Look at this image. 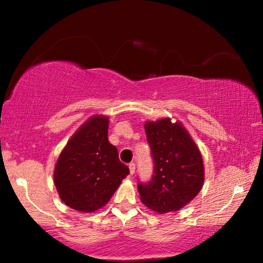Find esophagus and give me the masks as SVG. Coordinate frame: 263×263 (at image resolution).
Segmentation results:
<instances>
[{
	"instance_id": "obj_1",
	"label": "esophagus",
	"mask_w": 263,
	"mask_h": 263,
	"mask_svg": "<svg viewBox=\"0 0 263 263\" xmlns=\"http://www.w3.org/2000/svg\"><path fill=\"white\" fill-rule=\"evenodd\" d=\"M135 166H136L135 163H130V164H129V170H130V174H132V175L135 172Z\"/></svg>"
}]
</instances>
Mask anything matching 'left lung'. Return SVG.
<instances>
[{
	"mask_svg": "<svg viewBox=\"0 0 263 263\" xmlns=\"http://www.w3.org/2000/svg\"><path fill=\"white\" fill-rule=\"evenodd\" d=\"M145 132L153 175L147 183L138 182L140 197L146 207L158 213L177 211L202 188V157L185 129L168 118L147 122Z\"/></svg>",
	"mask_w": 263,
	"mask_h": 263,
	"instance_id": "1",
	"label": "left lung"
}]
</instances>
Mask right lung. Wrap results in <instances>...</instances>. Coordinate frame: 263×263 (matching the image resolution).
I'll return each instance as SVG.
<instances>
[{
    "label": "right lung",
    "mask_w": 263,
    "mask_h": 263,
    "mask_svg": "<svg viewBox=\"0 0 263 263\" xmlns=\"http://www.w3.org/2000/svg\"><path fill=\"white\" fill-rule=\"evenodd\" d=\"M109 120L93 116L71 136L56 163L55 185L61 200L79 212L102 208L129 168L107 139Z\"/></svg>",
    "instance_id": "right-lung-1"
}]
</instances>
